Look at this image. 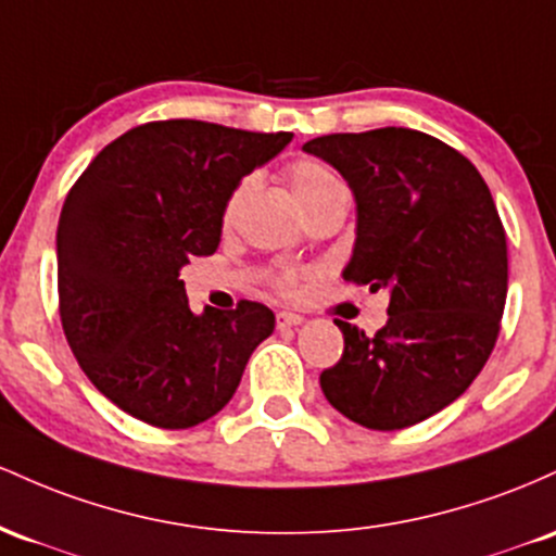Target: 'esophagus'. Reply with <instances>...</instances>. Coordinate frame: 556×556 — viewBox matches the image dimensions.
Masks as SVG:
<instances>
[{"label": "esophagus", "instance_id": "34e87169", "mask_svg": "<svg viewBox=\"0 0 556 556\" xmlns=\"http://www.w3.org/2000/svg\"><path fill=\"white\" fill-rule=\"evenodd\" d=\"M276 323H278V328H294V326H302L304 317L296 315V312H278Z\"/></svg>", "mask_w": 556, "mask_h": 556}]
</instances>
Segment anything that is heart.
Listing matches in <instances>:
<instances>
[{
    "label": "heart",
    "mask_w": 556,
    "mask_h": 556,
    "mask_svg": "<svg viewBox=\"0 0 556 556\" xmlns=\"http://www.w3.org/2000/svg\"><path fill=\"white\" fill-rule=\"evenodd\" d=\"M286 178H289L291 191H294L299 207L302 212H307L315 207V204L326 202V199L344 194V184L341 178L336 176V170L330 165H326L323 160L317 157H296L286 165ZM249 191H252V178H241L239 184L230 189V194L223 204V223L230 226V223L239 217L241 204L247 202ZM309 273L296 270V267H280V270L273 276V286L280 291V294H296L299 289L304 286Z\"/></svg>",
    "instance_id": "b5f03b06"
}]
</instances>
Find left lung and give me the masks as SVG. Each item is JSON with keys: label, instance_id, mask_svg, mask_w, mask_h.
Segmentation results:
<instances>
[{"label": "left lung", "instance_id": "obj_1", "mask_svg": "<svg viewBox=\"0 0 556 556\" xmlns=\"http://www.w3.org/2000/svg\"><path fill=\"white\" fill-rule=\"evenodd\" d=\"M357 199L344 278L389 289V323L365 336L344 320V354L323 394L370 430L428 420L463 396L494 352L507 302V233L470 160L413 128L330 134L304 143Z\"/></svg>", "mask_w": 556, "mask_h": 556}]
</instances>
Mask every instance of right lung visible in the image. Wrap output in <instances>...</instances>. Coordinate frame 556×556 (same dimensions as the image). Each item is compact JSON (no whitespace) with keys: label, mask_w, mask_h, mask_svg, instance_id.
<instances>
[{"label":"right lung","mask_w":556,"mask_h":556,"mask_svg":"<svg viewBox=\"0 0 556 556\" xmlns=\"http://www.w3.org/2000/svg\"><path fill=\"white\" fill-rule=\"evenodd\" d=\"M291 134L154 121L115 139L67 191L58 294L80 370L123 413L194 428L230 402L276 328L260 302L194 315L180 267L220 244L223 204Z\"/></svg>","instance_id":"1"}]
</instances>
